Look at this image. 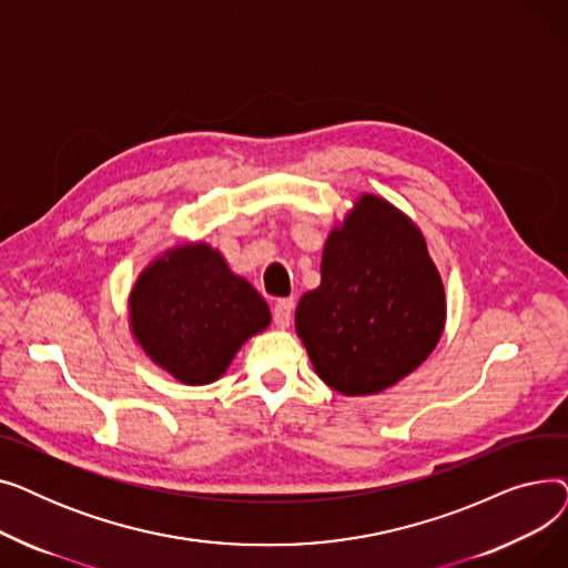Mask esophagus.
<instances>
[{
  "instance_id": "obj_1",
  "label": "esophagus",
  "mask_w": 568,
  "mask_h": 568,
  "mask_svg": "<svg viewBox=\"0 0 568 568\" xmlns=\"http://www.w3.org/2000/svg\"><path fill=\"white\" fill-rule=\"evenodd\" d=\"M292 313H294V300H278L274 306V322L278 329H287L292 322Z\"/></svg>"
}]
</instances>
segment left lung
Returning a JSON list of instances; mask_svg holds the SVG:
<instances>
[{"instance_id":"8db88e82","label":"left lung","mask_w":568,"mask_h":568,"mask_svg":"<svg viewBox=\"0 0 568 568\" xmlns=\"http://www.w3.org/2000/svg\"><path fill=\"white\" fill-rule=\"evenodd\" d=\"M320 285L294 313L320 379L343 396L389 389L419 368L446 324L444 283L405 212L362 193L324 242Z\"/></svg>"}]
</instances>
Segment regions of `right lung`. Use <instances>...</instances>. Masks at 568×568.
Returning <instances> with one entry per match:
<instances>
[{"mask_svg": "<svg viewBox=\"0 0 568 568\" xmlns=\"http://www.w3.org/2000/svg\"><path fill=\"white\" fill-rule=\"evenodd\" d=\"M272 324L260 292L219 248L184 242L149 262L129 294L135 343L176 382H216L242 345Z\"/></svg>", "mask_w": 568, "mask_h": 568, "instance_id": "1", "label": "right lung"}]
</instances>
